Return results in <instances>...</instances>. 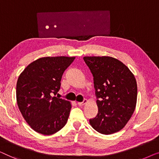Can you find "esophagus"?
Returning <instances> with one entry per match:
<instances>
[{"instance_id": "esophagus-1", "label": "esophagus", "mask_w": 159, "mask_h": 159, "mask_svg": "<svg viewBox=\"0 0 159 159\" xmlns=\"http://www.w3.org/2000/svg\"><path fill=\"white\" fill-rule=\"evenodd\" d=\"M87 102H88V101H87V99H84L82 102H78V104H79V106H84V105L87 104Z\"/></svg>"}]
</instances>
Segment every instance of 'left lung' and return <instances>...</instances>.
<instances>
[{
  "label": "left lung",
  "mask_w": 159,
  "mask_h": 159,
  "mask_svg": "<svg viewBox=\"0 0 159 159\" xmlns=\"http://www.w3.org/2000/svg\"><path fill=\"white\" fill-rule=\"evenodd\" d=\"M93 76L98 114L89 120L91 127L104 135L121 130L130 119L137 102L138 87L129 69L116 58L84 57Z\"/></svg>",
  "instance_id": "obj_1"
}]
</instances>
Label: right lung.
I'll list each match as a JSON object with an SVG mask.
<instances>
[{"instance_id":"1","label":"right lung","mask_w":159,"mask_h":159,"mask_svg":"<svg viewBox=\"0 0 159 159\" xmlns=\"http://www.w3.org/2000/svg\"><path fill=\"white\" fill-rule=\"evenodd\" d=\"M75 57H44L24 69L16 84V101L29 125L40 134L52 135L68 121L71 104L52 97L60 88L64 71Z\"/></svg>"}]
</instances>
